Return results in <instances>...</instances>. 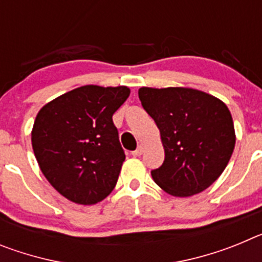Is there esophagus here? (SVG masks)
<instances>
[{
	"instance_id": "1",
	"label": "esophagus",
	"mask_w": 262,
	"mask_h": 262,
	"mask_svg": "<svg viewBox=\"0 0 262 262\" xmlns=\"http://www.w3.org/2000/svg\"><path fill=\"white\" fill-rule=\"evenodd\" d=\"M143 152H144V147H143V145H139L138 148H136L135 151L133 152V156H142L143 155Z\"/></svg>"
}]
</instances>
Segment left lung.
<instances>
[{"instance_id": "obj_1", "label": "left lung", "mask_w": 262, "mask_h": 262, "mask_svg": "<svg viewBox=\"0 0 262 262\" xmlns=\"http://www.w3.org/2000/svg\"><path fill=\"white\" fill-rule=\"evenodd\" d=\"M142 106L160 129L165 159L154 181L173 196L206 190L223 173L236 135L226 103L191 88H140Z\"/></svg>"}]
</instances>
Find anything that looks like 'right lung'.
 <instances>
[{"label":"right lung","mask_w":262,"mask_h":262,"mask_svg":"<svg viewBox=\"0 0 262 262\" xmlns=\"http://www.w3.org/2000/svg\"><path fill=\"white\" fill-rule=\"evenodd\" d=\"M129 96L127 86L85 85L39 110L31 131L41 173L78 205L101 202L113 191L126 155L113 114Z\"/></svg>","instance_id":"right-lung-1"}]
</instances>
